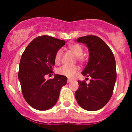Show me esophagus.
<instances>
[{"label": "esophagus", "instance_id": "34e87169", "mask_svg": "<svg viewBox=\"0 0 132 132\" xmlns=\"http://www.w3.org/2000/svg\"><path fill=\"white\" fill-rule=\"evenodd\" d=\"M72 81H73V80H71V79H67V82H68V83H69V82H72Z\"/></svg>", "mask_w": 132, "mask_h": 132}]
</instances>
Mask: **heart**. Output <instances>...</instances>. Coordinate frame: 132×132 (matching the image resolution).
Instances as JSON below:
<instances>
[{"instance_id":"obj_1","label":"heart","mask_w":132,"mask_h":132,"mask_svg":"<svg viewBox=\"0 0 132 132\" xmlns=\"http://www.w3.org/2000/svg\"><path fill=\"white\" fill-rule=\"evenodd\" d=\"M70 50L77 56V59L79 61L82 62L83 61L84 59L82 56L84 53V50L82 47L80 45L77 44H74L69 45ZM62 50L59 49L57 51L55 55V63L59 64L61 60V57H62ZM79 71V67L77 65H64L59 67L57 69V72L58 74L61 75H64V76L68 77H73Z\"/></svg>"}]
</instances>
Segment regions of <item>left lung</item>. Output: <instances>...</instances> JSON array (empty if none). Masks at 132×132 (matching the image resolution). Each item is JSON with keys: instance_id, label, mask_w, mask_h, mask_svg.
<instances>
[{"instance_id": "1", "label": "left lung", "mask_w": 132, "mask_h": 132, "mask_svg": "<svg viewBox=\"0 0 132 132\" xmlns=\"http://www.w3.org/2000/svg\"><path fill=\"white\" fill-rule=\"evenodd\" d=\"M77 41L88 48L89 59L82 74L91 79L89 84L79 80L75 96L80 106L95 111L103 108L112 97L116 80V61L112 50L99 37L89 35Z\"/></svg>"}]
</instances>
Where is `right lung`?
<instances>
[{"label":"right lung","mask_w":132,"mask_h":132,"mask_svg":"<svg viewBox=\"0 0 132 132\" xmlns=\"http://www.w3.org/2000/svg\"><path fill=\"white\" fill-rule=\"evenodd\" d=\"M65 41L49 36H38L30 43L21 57L18 79L25 101L32 108L46 110L55 105L67 77L54 75L53 79L44 77L53 73L55 55Z\"/></svg>","instance_id":"add662e5"}]
</instances>
